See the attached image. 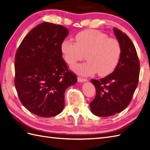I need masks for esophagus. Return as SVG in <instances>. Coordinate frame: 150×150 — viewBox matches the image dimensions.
Masks as SVG:
<instances>
[{
  "label": "esophagus",
  "instance_id": "obj_1",
  "mask_svg": "<svg viewBox=\"0 0 150 150\" xmlns=\"http://www.w3.org/2000/svg\"><path fill=\"white\" fill-rule=\"evenodd\" d=\"M86 81H87L86 79L78 77V82H86Z\"/></svg>",
  "mask_w": 150,
  "mask_h": 150
}]
</instances>
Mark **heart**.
<instances>
[{
    "label": "heart",
    "mask_w": 150,
    "mask_h": 150,
    "mask_svg": "<svg viewBox=\"0 0 150 150\" xmlns=\"http://www.w3.org/2000/svg\"><path fill=\"white\" fill-rule=\"evenodd\" d=\"M75 40L76 42L64 40L60 50L64 59L71 66L83 59L86 53L88 61L72 67L77 74L88 76L97 71L100 76H106L116 68L121 55L117 39L100 31L86 30L76 35Z\"/></svg>",
    "instance_id": "1"
}]
</instances>
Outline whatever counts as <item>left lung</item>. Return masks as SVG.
I'll use <instances>...</instances> for the list:
<instances>
[{"label": "left lung", "instance_id": "obj_1", "mask_svg": "<svg viewBox=\"0 0 150 150\" xmlns=\"http://www.w3.org/2000/svg\"><path fill=\"white\" fill-rule=\"evenodd\" d=\"M121 46V55L114 71L100 80L91 79L96 96L90 103L91 112L98 117H109L126 109L138 85L140 64L135 47L125 33L113 28Z\"/></svg>", "mask_w": 150, "mask_h": 150}]
</instances>
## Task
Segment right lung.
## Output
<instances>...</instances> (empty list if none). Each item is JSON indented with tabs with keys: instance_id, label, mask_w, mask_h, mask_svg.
Segmentation results:
<instances>
[{
	"instance_id": "add662e5",
	"label": "right lung",
	"mask_w": 150,
	"mask_h": 150,
	"mask_svg": "<svg viewBox=\"0 0 150 150\" xmlns=\"http://www.w3.org/2000/svg\"><path fill=\"white\" fill-rule=\"evenodd\" d=\"M68 31L61 25L41 23L24 37L16 53L15 86L19 99L41 117L61 113L66 90L77 83L60 50Z\"/></svg>"
}]
</instances>
